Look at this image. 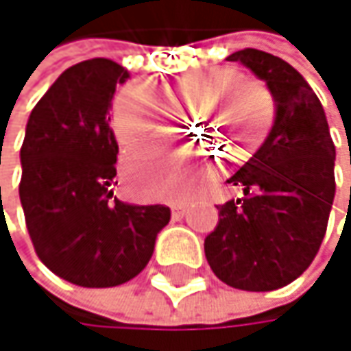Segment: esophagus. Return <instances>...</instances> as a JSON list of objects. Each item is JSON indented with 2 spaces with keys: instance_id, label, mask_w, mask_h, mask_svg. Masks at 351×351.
Instances as JSON below:
<instances>
[{
  "instance_id": "esophagus-1",
  "label": "esophagus",
  "mask_w": 351,
  "mask_h": 351,
  "mask_svg": "<svg viewBox=\"0 0 351 351\" xmlns=\"http://www.w3.org/2000/svg\"><path fill=\"white\" fill-rule=\"evenodd\" d=\"M170 208H172V216L174 218H183L185 212H187V202H172Z\"/></svg>"
}]
</instances>
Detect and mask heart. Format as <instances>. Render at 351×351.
Masks as SVG:
<instances>
[{
  "instance_id": "obj_1",
  "label": "heart",
  "mask_w": 351,
  "mask_h": 351,
  "mask_svg": "<svg viewBox=\"0 0 351 351\" xmlns=\"http://www.w3.org/2000/svg\"><path fill=\"white\" fill-rule=\"evenodd\" d=\"M239 72L231 68H214L206 72H195L187 74V77L174 81L170 87V95L177 99H197L210 89L224 87L229 83L239 81ZM235 91L222 110L214 116V127L220 131H227L229 135L241 137V147H254L260 143L264 133L270 127L272 120V101L268 93L258 87L256 83H239L237 87H231L218 95H208L202 99V108L212 106L216 97ZM206 110L197 114V120H204ZM112 131L114 137L120 145L131 147V145H141L154 139H160L166 135L164 127V110L160 104L141 87H127L120 91L112 104ZM152 154V149H135L129 152L124 158V172L127 177H137V166ZM141 185H152L145 177H139Z\"/></svg>"
}]
</instances>
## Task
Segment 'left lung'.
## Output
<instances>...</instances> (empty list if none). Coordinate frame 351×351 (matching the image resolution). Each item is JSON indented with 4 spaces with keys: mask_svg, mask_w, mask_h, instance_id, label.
<instances>
[{
    "mask_svg": "<svg viewBox=\"0 0 351 351\" xmlns=\"http://www.w3.org/2000/svg\"><path fill=\"white\" fill-rule=\"evenodd\" d=\"M227 60L266 83L274 122L260 149L227 181L243 197L218 206L204 252L222 283L272 291L295 281L322 243L335 197V145L322 104L291 64L252 47Z\"/></svg>",
    "mask_w": 351,
    "mask_h": 351,
    "instance_id": "left-lung-1",
    "label": "left lung"
}]
</instances>
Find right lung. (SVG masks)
<instances>
[{"label":"right lung","mask_w":351,"mask_h":351,"mask_svg":"<svg viewBox=\"0 0 351 351\" xmlns=\"http://www.w3.org/2000/svg\"><path fill=\"white\" fill-rule=\"evenodd\" d=\"M131 77L93 58L64 70L33 108L20 147V204L39 260L81 287H116L147 266L170 208L114 197L116 85Z\"/></svg>","instance_id":"1"}]
</instances>
